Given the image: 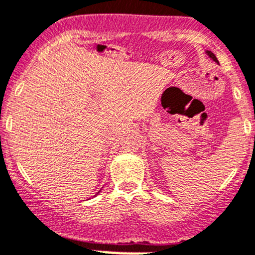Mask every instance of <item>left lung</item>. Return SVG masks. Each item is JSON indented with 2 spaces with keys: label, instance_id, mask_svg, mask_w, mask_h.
Masks as SVG:
<instances>
[{
  "label": "left lung",
  "instance_id": "obj_1",
  "mask_svg": "<svg viewBox=\"0 0 255 255\" xmlns=\"http://www.w3.org/2000/svg\"><path fill=\"white\" fill-rule=\"evenodd\" d=\"M205 52H206V55H208V56H209V57H210V58H211V60H213V61H215V62H218V63H219L218 58H216V56H215V55H214V53H213V52H211V51H208V50H206V51H205Z\"/></svg>",
  "mask_w": 255,
  "mask_h": 255
}]
</instances>
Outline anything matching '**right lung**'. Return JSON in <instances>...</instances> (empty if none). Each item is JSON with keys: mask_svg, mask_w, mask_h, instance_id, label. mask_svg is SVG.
Masks as SVG:
<instances>
[{"mask_svg": "<svg viewBox=\"0 0 255 255\" xmlns=\"http://www.w3.org/2000/svg\"><path fill=\"white\" fill-rule=\"evenodd\" d=\"M99 192H100V191H99ZM98 194H99V193H98Z\"/></svg>", "mask_w": 255, "mask_h": 255, "instance_id": "obj_1", "label": "right lung"}]
</instances>
